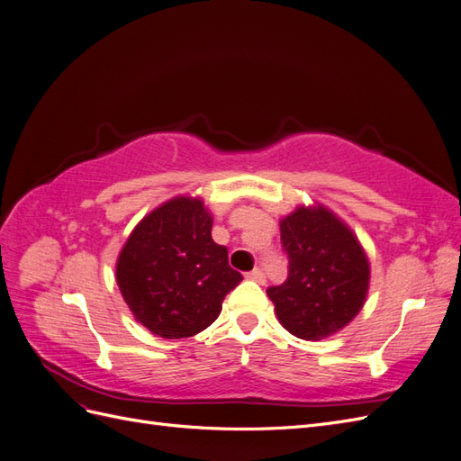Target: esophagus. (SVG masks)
I'll return each mask as SVG.
<instances>
[{"instance_id":"esophagus-1","label":"esophagus","mask_w":461,"mask_h":461,"mask_svg":"<svg viewBox=\"0 0 461 461\" xmlns=\"http://www.w3.org/2000/svg\"><path fill=\"white\" fill-rule=\"evenodd\" d=\"M246 276L249 278V281H256V283H259V285H263V283H265V273H263L261 269H258V267L249 271Z\"/></svg>"}]
</instances>
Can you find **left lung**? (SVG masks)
I'll return each mask as SVG.
<instances>
[{"label": "left lung", "instance_id": "1", "mask_svg": "<svg viewBox=\"0 0 461 461\" xmlns=\"http://www.w3.org/2000/svg\"><path fill=\"white\" fill-rule=\"evenodd\" d=\"M288 276L269 286L281 325L303 340L346 327L367 296L369 261L354 232L327 207H298L281 221Z\"/></svg>", "mask_w": 461, "mask_h": 461}]
</instances>
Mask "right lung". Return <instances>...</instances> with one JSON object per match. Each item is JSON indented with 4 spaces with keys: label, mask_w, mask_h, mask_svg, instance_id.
Listing matches in <instances>:
<instances>
[{
    "label": "right lung",
    "mask_w": 461,
    "mask_h": 461,
    "mask_svg": "<svg viewBox=\"0 0 461 461\" xmlns=\"http://www.w3.org/2000/svg\"><path fill=\"white\" fill-rule=\"evenodd\" d=\"M202 200L175 198L144 217L117 261V285L134 317L161 339H186L213 323L242 281L212 239Z\"/></svg>",
    "instance_id": "obj_1"
}]
</instances>
